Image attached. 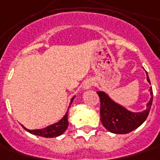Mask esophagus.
<instances>
[{"instance_id":"esophagus-1","label":"esophagus","mask_w":160,"mask_h":160,"mask_svg":"<svg viewBox=\"0 0 160 160\" xmlns=\"http://www.w3.org/2000/svg\"><path fill=\"white\" fill-rule=\"evenodd\" d=\"M92 81L91 80H86L85 82H84V86H83V88L84 89H88V88H90L91 86H92Z\"/></svg>"}]
</instances>
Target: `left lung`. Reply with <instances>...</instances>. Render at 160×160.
Segmentation results:
<instances>
[{
    "label": "left lung",
    "mask_w": 160,
    "mask_h": 160,
    "mask_svg": "<svg viewBox=\"0 0 160 160\" xmlns=\"http://www.w3.org/2000/svg\"><path fill=\"white\" fill-rule=\"evenodd\" d=\"M147 80L151 84L148 73ZM151 99L147 103L146 110L141 112H133L127 110L126 108L121 106L112 99H111L105 92L98 91L97 94L100 98V115H101V122L102 126L110 132L113 134H128L136 129L142 124L149 115L151 111L153 99V92L152 88H150Z\"/></svg>",
    "instance_id": "obj_1"
}]
</instances>
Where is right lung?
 I'll use <instances>...</instances> for the list:
<instances>
[{
    "label": "right lung",
    "instance_id": "obj_1",
    "mask_svg": "<svg viewBox=\"0 0 160 160\" xmlns=\"http://www.w3.org/2000/svg\"><path fill=\"white\" fill-rule=\"evenodd\" d=\"M74 97H73L72 98V100H71V102H70L68 110H69L70 106H71L72 102L73 101ZM68 110H67V112L65 113V115L62 118V119H60L58 122L55 123V124L50 125V126H48V127L45 128H42V129L30 130L25 128L23 125H22V127H23L26 131H28L29 133L32 134V135H38V136H42V137H46V138L57 137V136H59V135H62L63 132L67 129V128H68V124H69V123H68Z\"/></svg>",
    "mask_w": 160,
    "mask_h": 160
}]
</instances>
